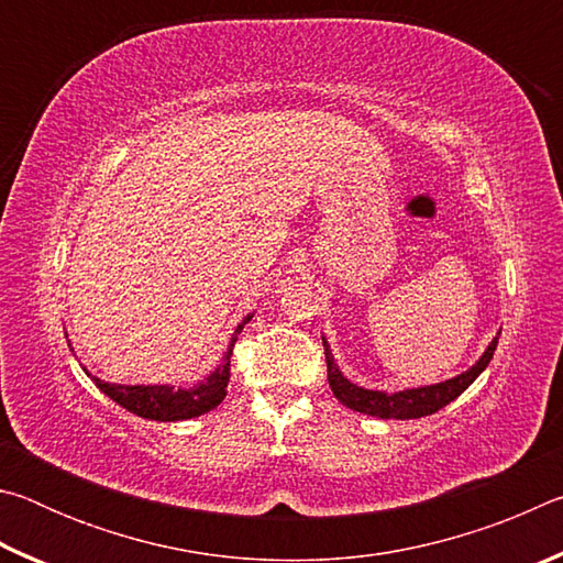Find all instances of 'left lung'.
I'll list each match as a JSON object with an SVG mask.
<instances>
[{
    "label": "left lung",
    "mask_w": 563,
    "mask_h": 563,
    "mask_svg": "<svg viewBox=\"0 0 563 563\" xmlns=\"http://www.w3.org/2000/svg\"><path fill=\"white\" fill-rule=\"evenodd\" d=\"M497 342L499 338H494L489 342V347L484 350V355L476 360V365H472L466 373L446 379V383H437V385L417 387V389H402V393H395V395L352 385L347 377H342L325 340H322V345H325V360H328V383L332 387V395H335L342 405L355 409V412L379 417V419H417V417L434 415L437 409L446 407L452 399L460 397L464 389L484 373V367L489 365V360L494 357V350H497Z\"/></svg>",
    "instance_id": "8db88e82"
}]
</instances>
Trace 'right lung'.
I'll list each match as a JSON object with an SVG mask.
<instances>
[{"label": "right lung", "instance_id": "1", "mask_svg": "<svg viewBox=\"0 0 563 563\" xmlns=\"http://www.w3.org/2000/svg\"><path fill=\"white\" fill-rule=\"evenodd\" d=\"M251 318L253 316L243 318L241 325L235 328L231 345H228V352L223 355V362L201 385L190 389H174L168 385H111L103 383L99 377H93V383H97L103 395L111 397L113 402L121 405L123 409H129V412L144 419H156V422H178V419H190L203 412H211L213 407L223 402L228 379H231V355L235 340Z\"/></svg>", "mask_w": 563, "mask_h": 563}]
</instances>
